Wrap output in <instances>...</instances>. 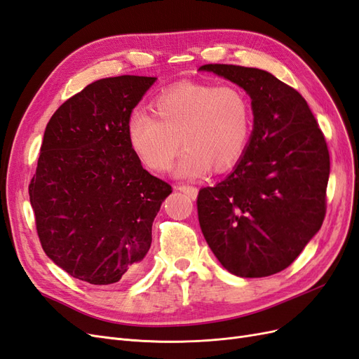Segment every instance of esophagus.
Segmentation results:
<instances>
[{
  "label": "esophagus",
  "instance_id": "34e87169",
  "mask_svg": "<svg viewBox=\"0 0 359 359\" xmlns=\"http://www.w3.org/2000/svg\"><path fill=\"white\" fill-rule=\"evenodd\" d=\"M177 189L183 194H187L188 196H191V198H196V195H198V189L194 188V187H189V184H179Z\"/></svg>",
  "mask_w": 359,
  "mask_h": 359
}]
</instances>
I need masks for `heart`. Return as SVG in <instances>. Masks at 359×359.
<instances>
[{
  "instance_id": "b5f03b06",
  "label": "heart",
  "mask_w": 359,
  "mask_h": 359,
  "mask_svg": "<svg viewBox=\"0 0 359 359\" xmlns=\"http://www.w3.org/2000/svg\"><path fill=\"white\" fill-rule=\"evenodd\" d=\"M152 114L135 110L126 121V138L142 164L168 171L182 146L177 176L198 177L213 168L222 172L245 152L250 134V104L233 85L187 82L159 94Z\"/></svg>"
}]
</instances>
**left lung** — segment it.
I'll use <instances>...</instances> for the list:
<instances>
[{"instance_id":"left-lung-1","label":"left lung","mask_w":359,"mask_h":359,"mask_svg":"<svg viewBox=\"0 0 359 359\" xmlns=\"http://www.w3.org/2000/svg\"><path fill=\"white\" fill-rule=\"evenodd\" d=\"M210 72L246 90L253 130L234 171L196 198L207 245L229 273L265 277L291 265L322 226L330 154L306 100L271 73L228 64Z\"/></svg>"}]
</instances>
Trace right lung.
Returning a JSON list of instances; mask_svg holds the SVG:
<instances>
[{
  "instance_id": "add662e5",
  "label": "right lung",
  "mask_w": 359,
  "mask_h": 359,
  "mask_svg": "<svg viewBox=\"0 0 359 359\" xmlns=\"http://www.w3.org/2000/svg\"><path fill=\"white\" fill-rule=\"evenodd\" d=\"M156 77L97 80L46 126L29 201L41 248L90 285L133 279L146 267L152 224L171 187L150 175L126 138V121Z\"/></svg>"
}]
</instances>
